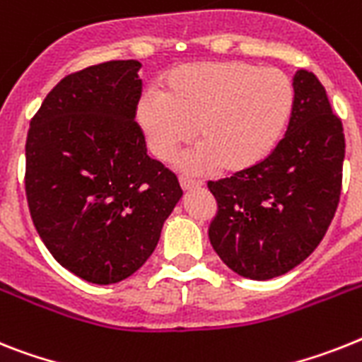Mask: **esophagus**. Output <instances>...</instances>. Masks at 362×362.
I'll return each instance as SVG.
<instances>
[{
    "label": "esophagus",
    "instance_id": "esophagus-1",
    "mask_svg": "<svg viewBox=\"0 0 362 362\" xmlns=\"http://www.w3.org/2000/svg\"><path fill=\"white\" fill-rule=\"evenodd\" d=\"M179 183H181V188H183V190H192V188L202 187V181H196V179L188 177V175H181V177H179Z\"/></svg>",
    "mask_w": 362,
    "mask_h": 362
}]
</instances>
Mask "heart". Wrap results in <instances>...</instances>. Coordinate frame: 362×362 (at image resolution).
I'll return each mask as SVG.
<instances>
[{
	"instance_id": "heart-1",
	"label": "heart",
	"mask_w": 362,
	"mask_h": 362,
	"mask_svg": "<svg viewBox=\"0 0 362 362\" xmlns=\"http://www.w3.org/2000/svg\"><path fill=\"white\" fill-rule=\"evenodd\" d=\"M292 103L291 81L276 68L199 62L170 71L160 94H146L139 120L159 159H170L194 127L202 146L185 157L187 168L199 172L218 163L223 170H244L276 148Z\"/></svg>"
}]
</instances>
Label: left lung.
<instances>
[{
	"label": "left lung",
	"mask_w": 362,
	"mask_h": 362,
	"mask_svg": "<svg viewBox=\"0 0 362 362\" xmlns=\"http://www.w3.org/2000/svg\"><path fill=\"white\" fill-rule=\"evenodd\" d=\"M291 122L267 159L209 181L218 213L214 252L233 272L267 281L303 262L339 207L346 140L325 88L313 71L294 76Z\"/></svg>",
	"instance_id": "left-lung-1"
}]
</instances>
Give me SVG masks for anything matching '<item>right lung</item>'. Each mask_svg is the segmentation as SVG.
I'll list each match as a JSON object with an SVG mask.
<instances>
[{"label": "right lung", "mask_w": 362, "mask_h": 362, "mask_svg": "<svg viewBox=\"0 0 362 362\" xmlns=\"http://www.w3.org/2000/svg\"><path fill=\"white\" fill-rule=\"evenodd\" d=\"M139 61H109L59 81L33 116L25 196L55 261L95 285L139 270L183 190L151 159L134 120Z\"/></svg>", "instance_id": "obj_1"}]
</instances>
